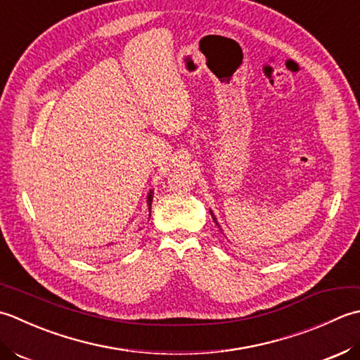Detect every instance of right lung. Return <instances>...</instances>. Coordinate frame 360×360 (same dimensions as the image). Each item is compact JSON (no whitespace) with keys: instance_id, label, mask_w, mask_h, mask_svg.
Segmentation results:
<instances>
[{"instance_id":"add662e5","label":"right lung","mask_w":360,"mask_h":360,"mask_svg":"<svg viewBox=\"0 0 360 360\" xmlns=\"http://www.w3.org/2000/svg\"><path fill=\"white\" fill-rule=\"evenodd\" d=\"M152 200H153V195H152V191H150V194H149V197H148V203H149V211H150V207H152Z\"/></svg>"}]
</instances>
